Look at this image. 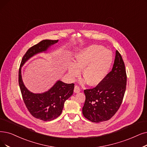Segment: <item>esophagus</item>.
I'll return each instance as SVG.
<instances>
[{"instance_id": "1", "label": "esophagus", "mask_w": 147, "mask_h": 147, "mask_svg": "<svg viewBox=\"0 0 147 147\" xmlns=\"http://www.w3.org/2000/svg\"><path fill=\"white\" fill-rule=\"evenodd\" d=\"M80 92V88L78 86H75L74 87V92L75 93H79Z\"/></svg>"}]
</instances>
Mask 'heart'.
I'll return each instance as SVG.
<instances>
[{
  "instance_id": "obj_1",
  "label": "heart",
  "mask_w": 147,
  "mask_h": 147,
  "mask_svg": "<svg viewBox=\"0 0 147 147\" xmlns=\"http://www.w3.org/2000/svg\"><path fill=\"white\" fill-rule=\"evenodd\" d=\"M111 52L100 45H92L80 50L74 57V63L68 66V72L73 79L82 75L90 86L99 84L107 74L112 63Z\"/></svg>"
}]
</instances>
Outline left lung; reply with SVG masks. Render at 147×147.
Segmentation results:
<instances>
[{
    "label": "left lung",
    "mask_w": 147,
    "mask_h": 147,
    "mask_svg": "<svg viewBox=\"0 0 147 147\" xmlns=\"http://www.w3.org/2000/svg\"><path fill=\"white\" fill-rule=\"evenodd\" d=\"M126 84L125 64L121 55L116 51L112 70L95 87L84 90L86 95L83 107L84 116L93 122L111 119L122 104Z\"/></svg>",
    "instance_id": "obj_1"
}]
</instances>
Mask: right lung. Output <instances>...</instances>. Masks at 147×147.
Instances as JSON below:
<instances>
[{
  "mask_svg": "<svg viewBox=\"0 0 147 147\" xmlns=\"http://www.w3.org/2000/svg\"><path fill=\"white\" fill-rule=\"evenodd\" d=\"M58 41V40H44L31 47L23 55L20 67L33 55L46 51ZM20 67L19 71V84L23 101L29 113L34 118L43 121H49L57 118L62 112L64 102L73 94L74 84H66L58 81L48 92L33 93L26 89L23 83Z\"/></svg>",
  "mask_w": 147,
  "mask_h": 147,
  "instance_id": "obj_1",
  "label": "right lung"
}]
</instances>
